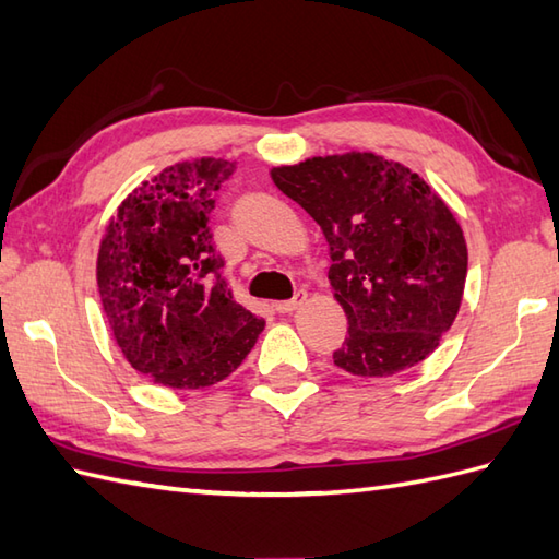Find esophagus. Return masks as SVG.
Returning a JSON list of instances; mask_svg holds the SVG:
<instances>
[{"mask_svg":"<svg viewBox=\"0 0 559 559\" xmlns=\"http://www.w3.org/2000/svg\"><path fill=\"white\" fill-rule=\"evenodd\" d=\"M306 301H308V294H306V292H296L294 298H289V301L275 304V310H277V312H294V310L301 308Z\"/></svg>","mask_w":559,"mask_h":559,"instance_id":"34e87169","label":"esophagus"}]
</instances>
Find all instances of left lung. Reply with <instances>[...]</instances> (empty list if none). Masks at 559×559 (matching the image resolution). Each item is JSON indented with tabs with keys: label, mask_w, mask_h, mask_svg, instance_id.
Returning a JSON list of instances; mask_svg holds the SVG:
<instances>
[{
	"label": "left lung",
	"mask_w": 559,
	"mask_h": 559,
	"mask_svg": "<svg viewBox=\"0 0 559 559\" xmlns=\"http://www.w3.org/2000/svg\"><path fill=\"white\" fill-rule=\"evenodd\" d=\"M330 243V282L348 318L334 365L391 377L431 356L467 280V243L448 203L403 163L370 152L270 170Z\"/></svg>",
	"instance_id": "left-lung-1"
}]
</instances>
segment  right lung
Masks as SVG:
<instances>
[{
	"mask_svg": "<svg viewBox=\"0 0 559 559\" xmlns=\"http://www.w3.org/2000/svg\"><path fill=\"white\" fill-rule=\"evenodd\" d=\"M235 168L213 156L175 163L132 189L106 225L97 255L104 316L122 356L154 384L223 382L265 326L227 289L209 227Z\"/></svg>",
	"mask_w": 559,
	"mask_h": 559,
	"instance_id": "obj_1",
	"label": "right lung"
}]
</instances>
